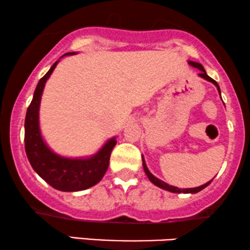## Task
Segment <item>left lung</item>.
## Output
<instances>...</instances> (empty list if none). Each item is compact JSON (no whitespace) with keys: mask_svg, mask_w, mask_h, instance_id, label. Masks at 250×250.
I'll return each mask as SVG.
<instances>
[{"mask_svg":"<svg viewBox=\"0 0 250 250\" xmlns=\"http://www.w3.org/2000/svg\"><path fill=\"white\" fill-rule=\"evenodd\" d=\"M188 64H189L190 66L196 67V69L200 70L201 72L199 73V77L206 79V81L210 82V83H213L214 85H215L216 89H218V92L220 93V96H221V91H220L219 84L216 83V82L214 81L213 78H210L209 76L207 75L206 70L204 69V66H202L200 63H196V62H193V61H188ZM143 167H144V171H145V173H146V175H147V178L149 179V181H151L152 184H154L155 186H158V187H159V188H163V189H165V190H168V192H172V193H185V194H187V193H189V194H195V193L200 192V190H202L204 188H206L208 185L212 183V180H213V179H212V180L208 181V183H206L205 185H201V186H199V187H194V188H178V187L172 186V185L166 184L165 181L160 180V179H158L157 177H154V175L152 174L151 172H149V169L147 168V166H146L145 159H144V155H143Z\"/></svg>","mask_w":250,"mask_h":250,"instance_id":"left-lung-1","label":"left lung"}]
</instances>
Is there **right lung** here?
Wrapping results in <instances>:
<instances>
[{
    "instance_id": "obj_1",
    "label": "right lung",
    "mask_w": 250,
    "mask_h": 250,
    "mask_svg": "<svg viewBox=\"0 0 250 250\" xmlns=\"http://www.w3.org/2000/svg\"><path fill=\"white\" fill-rule=\"evenodd\" d=\"M67 52L64 56L76 55ZM61 58L38 82L32 101L26 110L24 122L25 153L34 171L54 188L62 192H78L95 186L107 171L110 155L117 140L110 138L95 154L87 157L70 158L57 154L49 147L40 127L41 99L46 81L54 72Z\"/></svg>"
}]
</instances>
